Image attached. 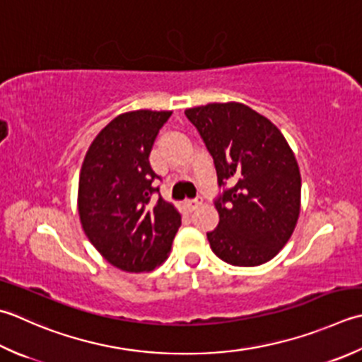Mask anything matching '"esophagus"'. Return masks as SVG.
<instances>
[{
  "label": "esophagus",
  "instance_id": "34e87169",
  "mask_svg": "<svg viewBox=\"0 0 362 362\" xmlns=\"http://www.w3.org/2000/svg\"><path fill=\"white\" fill-rule=\"evenodd\" d=\"M201 204H202L201 201H188V202H187V207H188L189 211H194L197 207H199Z\"/></svg>",
  "mask_w": 362,
  "mask_h": 362
}]
</instances>
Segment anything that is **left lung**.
<instances>
[{"label":"left lung","mask_w":362,"mask_h":362,"mask_svg":"<svg viewBox=\"0 0 362 362\" xmlns=\"http://www.w3.org/2000/svg\"><path fill=\"white\" fill-rule=\"evenodd\" d=\"M185 115L215 161L219 223L211 251L235 267L272 260L292 237L301 209V174L287 139L270 119L238 102L209 103Z\"/></svg>","instance_id":"1"}]
</instances>
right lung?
I'll use <instances>...</instances> for the list:
<instances>
[{
	"label": "right lung",
	"mask_w": 362,
	"mask_h": 362,
	"mask_svg": "<svg viewBox=\"0 0 362 362\" xmlns=\"http://www.w3.org/2000/svg\"><path fill=\"white\" fill-rule=\"evenodd\" d=\"M173 111L119 115L92 141L78 182V215L95 250L122 272H152L171 252L182 215L163 197L148 155Z\"/></svg>",
	"instance_id": "add662e5"
}]
</instances>
